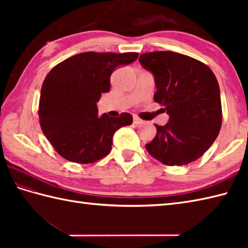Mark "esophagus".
Segmentation results:
<instances>
[{"instance_id":"34e87169","label":"esophagus","mask_w":248,"mask_h":248,"mask_svg":"<svg viewBox=\"0 0 248 248\" xmlns=\"http://www.w3.org/2000/svg\"><path fill=\"white\" fill-rule=\"evenodd\" d=\"M133 123L135 124H144V121L141 120V119H140L139 117H136V116H134V117H133Z\"/></svg>"}]
</instances>
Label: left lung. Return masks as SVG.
<instances>
[{"instance_id": "obj_1", "label": "left lung", "mask_w": 248, "mask_h": 248, "mask_svg": "<svg viewBox=\"0 0 248 248\" xmlns=\"http://www.w3.org/2000/svg\"><path fill=\"white\" fill-rule=\"evenodd\" d=\"M141 67L155 78V101L170 116L157 125L146 149L168 166H181L199 159L217 138L222 125L218 82L208 66L170 51L141 54Z\"/></svg>"}]
</instances>
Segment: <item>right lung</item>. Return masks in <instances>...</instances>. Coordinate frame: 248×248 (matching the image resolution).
<instances>
[{
    "label": "right lung",
    "mask_w": 248,
    "mask_h": 248,
    "mask_svg": "<svg viewBox=\"0 0 248 248\" xmlns=\"http://www.w3.org/2000/svg\"><path fill=\"white\" fill-rule=\"evenodd\" d=\"M139 53L84 52L62 62L46 75L39 99L45 136L64 159L88 164L108 155L113 136L133 123L132 115H98L97 102L109 91L115 69L129 65Z\"/></svg>",
    "instance_id": "1"
}]
</instances>
